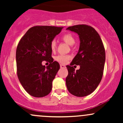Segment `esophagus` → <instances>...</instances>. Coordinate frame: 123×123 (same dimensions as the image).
<instances>
[{
  "mask_svg": "<svg viewBox=\"0 0 123 123\" xmlns=\"http://www.w3.org/2000/svg\"><path fill=\"white\" fill-rule=\"evenodd\" d=\"M60 67H61V68H66V66L64 65L61 64L60 65Z\"/></svg>",
  "mask_w": 123,
  "mask_h": 123,
  "instance_id": "esophagus-1",
  "label": "esophagus"
}]
</instances>
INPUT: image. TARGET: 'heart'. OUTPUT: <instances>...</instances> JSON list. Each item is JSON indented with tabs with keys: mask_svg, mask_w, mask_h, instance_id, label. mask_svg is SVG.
<instances>
[{
	"mask_svg": "<svg viewBox=\"0 0 123 123\" xmlns=\"http://www.w3.org/2000/svg\"><path fill=\"white\" fill-rule=\"evenodd\" d=\"M62 40L64 41L65 43L69 46H73L75 43V39L72 35L70 34H66L62 37ZM50 48L52 51H54L56 49V42L55 40H53L51 43ZM70 56L69 55H59L56 56L55 59L59 62L61 63H65L68 62V61L70 59Z\"/></svg>",
	"mask_w": 123,
	"mask_h": 123,
	"instance_id": "obj_1",
	"label": "heart"
}]
</instances>
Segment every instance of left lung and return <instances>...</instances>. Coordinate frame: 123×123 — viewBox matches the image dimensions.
Wrapping results in <instances>:
<instances>
[{"label":"left lung","instance_id":"1","mask_svg":"<svg viewBox=\"0 0 123 123\" xmlns=\"http://www.w3.org/2000/svg\"><path fill=\"white\" fill-rule=\"evenodd\" d=\"M66 30L79 35L80 46L70 65H67L68 75L66 85L69 92L79 97L91 94L102 79L105 62V51L102 41L98 32L92 27L86 25L69 26ZM79 65L75 71L71 66Z\"/></svg>","mask_w":123,"mask_h":123}]
</instances>
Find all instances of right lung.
Masks as SVG:
<instances>
[{
  "instance_id": "right-lung-1",
  "label": "right lung",
  "mask_w": 123,
  "mask_h": 123,
  "mask_svg": "<svg viewBox=\"0 0 123 123\" xmlns=\"http://www.w3.org/2000/svg\"><path fill=\"white\" fill-rule=\"evenodd\" d=\"M62 27L36 26L28 29L21 38L16 51L17 75L29 95L43 97L51 91L52 83L60 68L51 57L50 44ZM43 60L50 63L43 66Z\"/></svg>"
}]
</instances>
